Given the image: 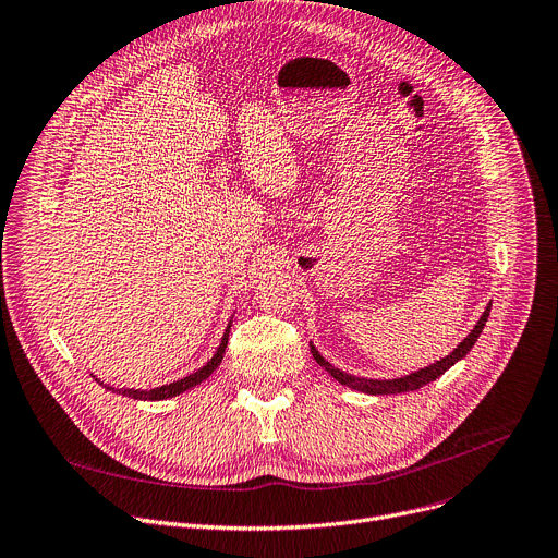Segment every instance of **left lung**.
<instances>
[{
	"label": "left lung",
	"mask_w": 558,
	"mask_h": 558,
	"mask_svg": "<svg viewBox=\"0 0 558 558\" xmlns=\"http://www.w3.org/2000/svg\"><path fill=\"white\" fill-rule=\"evenodd\" d=\"M489 310H492V302L485 307L483 316L478 318V323L474 325V329L468 333V338H463V342H461L459 347H456V349L449 353V356H445V359H440V361H436V363H432V365H427V367H423V369H418V372H412V374H408V376H400V378H387V380L383 378V380H378V378H359V376H351V374H347V372L333 367L329 361H325V359L320 356V351L314 347V342H310V347H312V353H314V361H316L320 367H325V372H327L331 378H336L340 385H344V387H351V389L363 391V393H372V396L416 391V389L425 387L427 383L440 378L449 367H453L456 363L463 361V359L468 356V353H470L472 347H474V342L478 340V336H481V331H483L487 318H489Z\"/></svg>",
	"instance_id": "8db88e82"
}]
</instances>
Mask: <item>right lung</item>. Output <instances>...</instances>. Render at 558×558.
I'll use <instances>...</instances> for the list:
<instances>
[{
  "instance_id": "add662e5",
  "label": "right lung",
  "mask_w": 558,
  "mask_h": 558,
  "mask_svg": "<svg viewBox=\"0 0 558 558\" xmlns=\"http://www.w3.org/2000/svg\"><path fill=\"white\" fill-rule=\"evenodd\" d=\"M231 323L233 320H229V325H227V329H225V336H222V340H220V344H218V349H216V353L211 356V361L207 363V365H202L197 372H193V374H189V376H184V378H180V380H173V383H167V385H162V387H154V389H131V387H113V385H107V383H102L99 378H95L99 385H105L109 391H118V393H122V396H129V398H133V400H167V398H173V396H180V393H184V391H189V389H193L195 385H199V383H205L216 369H218V365L222 363V359H225V349H227V342H229V331H231Z\"/></svg>"
}]
</instances>
